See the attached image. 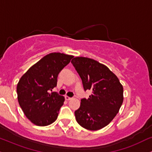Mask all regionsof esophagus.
<instances>
[{
  "instance_id": "34e87169",
  "label": "esophagus",
  "mask_w": 152,
  "mask_h": 152,
  "mask_svg": "<svg viewBox=\"0 0 152 152\" xmlns=\"http://www.w3.org/2000/svg\"><path fill=\"white\" fill-rule=\"evenodd\" d=\"M65 100H67V101H69V100H70L71 99V97H69V96H65Z\"/></svg>"
}]
</instances>
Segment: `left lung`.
Segmentation results:
<instances>
[{"instance_id": "obj_1", "label": "left lung", "mask_w": 152, "mask_h": 152, "mask_svg": "<svg viewBox=\"0 0 152 152\" xmlns=\"http://www.w3.org/2000/svg\"><path fill=\"white\" fill-rule=\"evenodd\" d=\"M71 63L85 91H92L89 98L81 99L80 108L75 111L76 121L87 130H100L118 113L123 102V86L108 67L95 60L75 57Z\"/></svg>"}]
</instances>
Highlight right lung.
Segmentation results:
<instances>
[{"label": "right lung", "mask_w": 152, "mask_h": 152, "mask_svg": "<svg viewBox=\"0 0 152 152\" xmlns=\"http://www.w3.org/2000/svg\"><path fill=\"white\" fill-rule=\"evenodd\" d=\"M72 56L51 53L32 65L19 81L17 93L24 115L34 124L46 126L57 119L65 99L52 89L57 85L59 72Z\"/></svg>", "instance_id": "add662e5"}]
</instances>
